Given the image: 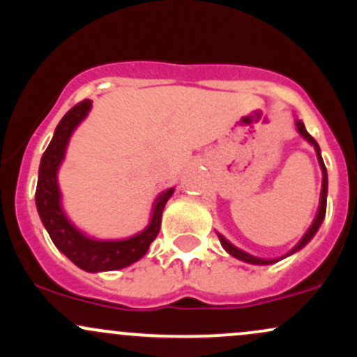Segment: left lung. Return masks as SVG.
Here are the masks:
<instances>
[{
	"label": "left lung",
	"instance_id": "obj_1",
	"mask_svg": "<svg viewBox=\"0 0 357 357\" xmlns=\"http://www.w3.org/2000/svg\"><path fill=\"white\" fill-rule=\"evenodd\" d=\"M296 127H297V132L301 134V136L304 137L305 141L309 142L310 146H314L315 154H317V161H319V165H321V171H322V190H321V199H319L317 215H315L312 225H310L309 230H307V231L304 233V236H302V238L298 240V243L296 245V247L290 250V252H287L285 255L277 257V258H260V257H255V255H250V253L243 252V250L238 248V247H235V245H233L231 241H228L227 238H225L223 235H221V233L216 231V235H218V238H220L221 247L227 250V252L230 253L231 257L238 258V260H241V261H247V264H252V265H272V264H277V261L284 260V258H287V257L294 255V253H297L298 250L304 248L305 245L309 243V241L314 238V235L319 231V228H321L324 218H326V208H327V169H326V166H324V161H322L321 147H319L317 142H315V139H314L312 136H310L309 132H307L304 122L298 121V119H296Z\"/></svg>",
	"mask_w": 357,
	"mask_h": 357
}]
</instances>
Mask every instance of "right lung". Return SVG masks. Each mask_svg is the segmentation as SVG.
<instances>
[{"label": "right lung", "instance_id": "add662e5", "mask_svg": "<svg viewBox=\"0 0 357 357\" xmlns=\"http://www.w3.org/2000/svg\"><path fill=\"white\" fill-rule=\"evenodd\" d=\"M90 109H92V100L85 99L61 117L55 132H53L50 144L40 161L35 203L40 220H42L45 230L50 235L53 245L79 268L97 273L126 268L146 255L149 245L158 236L159 228H161L162 210H165L167 199L173 196L174 188H167L159 192L153 203L147 227L129 238L99 240L79 230L61 206L59 169L65 159L72 134L89 116Z\"/></svg>", "mask_w": 357, "mask_h": 357}]
</instances>
